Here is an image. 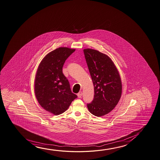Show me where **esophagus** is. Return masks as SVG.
I'll return each mask as SVG.
<instances>
[{"instance_id": "34e87169", "label": "esophagus", "mask_w": 160, "mask_h": 160, "mask_svg": "<svg viewBox=\"0 0 160 160\" xmlns=\"http://www.w3.org/2000/svg\"><path fill=\"white\" fill-rule=\"evenodd\" d=\"M82 95V92L81 91H79L78 94H77V96L78 97V98H81Z\"/></svg>"}]
</instances>
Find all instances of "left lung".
Segmentation results:
<instances>
[{
	"mask_svg": "<svg viewBox=\"0 0 160 160\" xmlns=\"http://www.w3.org/2000/svg\"><path fill=\"white\" fill-rule=\"evenodd\" d=\"M88 68L94 86L92 102L87 104L91 113L103 116L112 111L122 94L119 72L111 58L95 49L83 50Z\"/></svg>",
	"mask_w": 160,
	"mask_h": 160,
	"instance_id": "8db88e82",
	"label": "left lung"
}]
</instances>
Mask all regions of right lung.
<instances>
[{"label": "right lung", "instance_id": "obj_1", "mask_svg": "<svg viewBox=\"0 0 160 160\" xmlns=\"http://www.w3.org/2000/svg\"><path fill=\"white\" fill-rule=\"evenodd\" d=\"M75 50L59 47L48 53L41 61L35 75L36 98L42 107L55 115L67 111L77 98L62 73L65 61Z\"/></svg>", "mask_w": 160, "mask_h": 160}]
</instances>
